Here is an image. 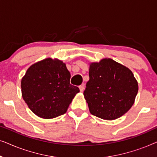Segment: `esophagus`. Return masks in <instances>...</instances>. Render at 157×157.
<instances>
[{"mask_svg":"<svg viewBox=\"0 0 157 157\" xmlns=\"http://www.w3.org/2000/svg\"><path fill=\"white\" fill-rule=\"evenodd\" d=\"M84 84H82V85H81V86H79V89H80V91H81V92H83V91H84Z\"/></svg>","mask_w":157,"mask_h":157,"instance_id":"34e87169","label":"esophagus"}]
</instances>
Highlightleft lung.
I'll list each match as a JSON object with an SVG mask.
<instances>
[{
	"instance_id": "8db88e82",
	"label": "left lung",
	"mask_w": 157,
	"mask_h": 157,
	"mask_svg": "<svg viewBox=\"0 0 157 157\" xmlns=\"http://www.w3.org/2000/svg\"><path fill=\"white\" fill-rule=\"evenodd\" d=\"M132 71L111 59L89 63L83 96L92 115L104 120L121 117L132 108L138 93Z\"/></svg>"
}]
</instances>
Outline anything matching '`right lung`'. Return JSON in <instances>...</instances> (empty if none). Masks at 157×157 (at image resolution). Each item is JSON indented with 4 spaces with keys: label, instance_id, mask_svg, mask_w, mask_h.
Instances as JSON below:
<instances>
[{
    "label": "right lung",
    "instance_id": "add662e5",
    "mask_svg": "<svg viewBox=\"0 0 157 157\" xmlns=\"http://www.w3.org/2000/svg\"><path fill=\"white\" fill-rule=\"evenodd\" d=\"M66 63L47 58L33 63L21 79V93L29 108L38 117L53 119L63 115L79 91L70 84Z\"/></svg>",
    "mask_w": 157,
    "mask_h": 157
}]
</instances>
